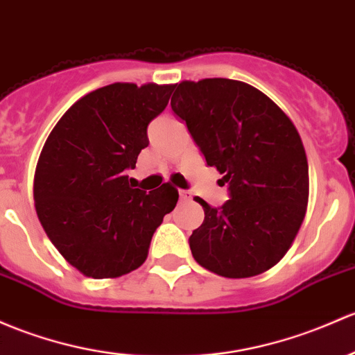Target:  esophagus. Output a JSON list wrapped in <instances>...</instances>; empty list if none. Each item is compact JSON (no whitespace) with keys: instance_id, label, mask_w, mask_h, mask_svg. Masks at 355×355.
I'll return each mask as SVG.
<instances>
[{"instance_id":"esophagus-1","label":"esophagus","mask_w":355,"mask_h":355,"mask_svg":"<svg viewBox=\"0 0 355 355\" xmlns=\"http://www.w3.org/2000/svg\"><path fill=\"white\" fill-rule=\"evenodd\" d=\"M178 196H180L182 200H189L190 199L189 190H178Z\"/></svg>"}]
</instances>
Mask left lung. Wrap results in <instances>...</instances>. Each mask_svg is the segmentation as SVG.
<instances>
[{"label":"left lung","mask_w":355,"mask_h":355,"mask_svg":"<svg viewBox=\"0 0 355 355\" xmlns=\"http://www.w3.org/2000/svg\"><path fill=\"white\" fill-rule=\"evenodd\" d=\"M171 110L209 166L223 173L230 199L204 209L189 245L199 266L230 279L274 267L296 238L308 204V159L291 119L243 81L207 78L175 85Z\"/></svg>","instance_id":"8db88e82"}]
</instances>
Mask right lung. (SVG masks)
I'll use <instances>...</instances> for the list:
<instances>
[{
    "instance_id": "right-lung-1",
    "label": "right lung",
    "mask_w": 355,
    "mask_h": 355,
    "mask_svg": "<svg viewBox=\"0 0 355 355\" xmlns=\"http://www.w3.org/2000/svg\"><path fill=\"white\" fill-rule=\"evenodd\" d=\"M173 85L114 83L78 100L44 144L33 180L39 221L81 274L121 277L143 266L156 227L177 206L170 184L129 185L149 144L148 125L166 109Z\"/></svg>"
}]
</instances>
